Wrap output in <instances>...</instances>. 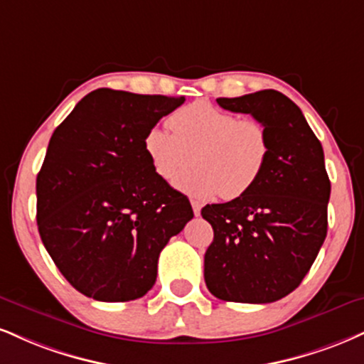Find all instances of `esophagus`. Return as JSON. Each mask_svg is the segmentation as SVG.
<instances>
[{
    "label": "esophagus",
    "instance_id": "1",
    "mask_svg": "<svg viewBox=\"0 0 364 364\" xmlns=\"http://www.w3.org/2000/svg\"><path fill=\"white\" fill-rule=\"evenodd\" d=\"M191 207H193V213H195V215L198 217L200 213H201V203H200V201L191 200Z\"/></svg>",
    "mask_w": 364,
    "mask_h": 364
}]
</instances>
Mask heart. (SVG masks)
<instances>
[{
	"label": "heart",
	"mask_w": 364,
	"mask_h": 364,
	"mask_svg": "<svg viewBox=\"0 0 364 364\" xmlns=\"http://www.w3.org/2000/svg\"><path fill=\"white\" fill-rule=\"evenodd\" d=\"M168 125L173 134L159 127L149 130L144 149L164 181H173L193 159L196 168L181 173L174 185L195 198H239L268 164L269 134L256 118H237L210 102H193L171 113Z\"/></svg>",
	"instance_id": "b5f03b06"
}]
</instances>
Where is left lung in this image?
Returning a JSON list of instances; mask_svg holds the SVG:
<instances>
[{
  "mask_svg": "<svg viewBox=\"0 0 364 364\" xmlns=\"http://www.w3.org/2000/svg\"><path fill=\"white\" fill-rule=\"evenodd\" d=\"M217 103L259 120L271 151L246 195L201 208L213 229L205 252V283L220 300L271 304L299 287L326 240L331 181L322 144L300 108L279 91Z\"/></svg>",
  "mask_w": 364,
  "mask_h": 364,
  "instance_id": "8db88e82",
  "label": "left lung"
}]
</instances>
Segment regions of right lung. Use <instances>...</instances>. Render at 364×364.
Listing matches in <instances>:
<instances>
[{"label": "right lung", "mask_w": 364, "mask_h": 364, "mask_svg": "<svg viewBox=\"0 0 364 364\" xmlns=\"http://www.w3.org/2000/svg\"><path fill=\"white\" fill-rule=\"evenodd\" d=\"M185 96L100 87L52 134L37 176L38 234L63 277L98 301L154 287L168 240L193 218L190 200L152 169L146 134Z\"/></svg>", "instance_id": "add662e5"}]
</instances>
